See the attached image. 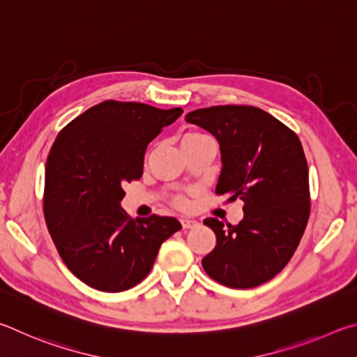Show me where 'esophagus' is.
<instances>
[{
    "instance_id": "esophagus-1",
    "label": "esophagus",
    "mask_w": 357,
    "mask_h": 357,
    "mask_svg": "<svg viewBox=\"0 0 357 357\" xmlns=\"http://www.w3.org/2000/svg\"><path fill=\"white\" fill-rule=\"evenodd\" d=\"M182 226H183V229H195V227H197L199 226V221H196V220H192V218H182Z\"/></svg>"
}]
</instances>
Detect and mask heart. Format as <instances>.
<instances>
[{
	"label": "heart",
	"mask_w": 357,
	"mask_h": 357,
	"mask_svg": "<svg viewBox=\"0 0 357 357\" xmlns=\"http://www.w3.org/2000/svg\"><path fill=\"white\" fill-rule=\"evenodd\" d=\"M196 136H204V135L202 133H188L185 137H196ZM185 137H183V139H185ZM180 202H182V201H180Z\"/></svg>",
	"instance_id": "1"
}]
</instances>
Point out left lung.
Wrapping results in <instances>:
<instances>
[{
  "label": "left lung",
  "mask_w": 357,
  "mask_h": 357,
  "mask_svg": "<svg viewBox=\"0 0 357 357\" xmlns=\"http://www.w3.org/2000/svg\"><path fill=\"white\" fill-rule=\"evenodd\" d=\"M186 122L216 137L221 150L218 195L245 202L238 226L216 218L204 224L216 246L202 259L205 273L230 289H252L289 264L309 220V169L299 137L254 106H210Z\"/></svg>",
  "instance_id": "8db88e82"
}]
</instances>
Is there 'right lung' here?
<instances>
[{
    "instance_id": "obj_1",
    "label": "right lung",
    "mask_w": 357,
    "mask_h": 357,
    "mask_svg": "<svg viewBox=\"0 0 357 357\" xmlns=\"http://www.w3.org/2000/svg\"><path fill=\"white\" fill-rule=\"evenodd\" d=\"M135 102L92 106L61 130L45 167L43 211L68 270L100 291L128 290L152 270L175 218L128 220L123 183L141 178L147 144L182 116Z\"/></svg>"
}]
</instances>
